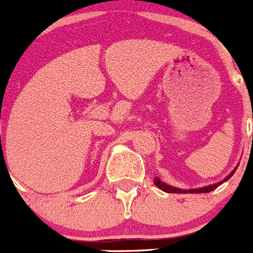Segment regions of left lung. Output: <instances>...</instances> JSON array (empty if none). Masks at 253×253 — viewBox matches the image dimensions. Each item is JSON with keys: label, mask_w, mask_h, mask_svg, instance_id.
Segmentation results:
<instances>
[{"label": "left lung", "mask_w": 253, "mask_h": 253, "mask_svg": "<svg viewBox=\"0 0 253 253\" xmlns=\"http://www.w3.org/2000/svg\"><path fill=\"white\" fill-rule=\"evenodd\" d=\"M252 139H253V135H252ZM237 170V168H235L234 170H233L232 172H230L229 175L226 176L224 180H221V182L219 183H215V184H211V185H206V187H202V188H196V189H189V191H187V189H179V188H175V187H171V185L166 184V183L161 182L159 178H156L155 180H153V183H155V185L156 187H159L160 189H163L164 192H166V193H209V192L213 191V189H216L217 187H219L220 184H223L224 182H226V180H229L230 176L234 174V171Z\"/></svg>", "instance_id": "obj_1"}]
</instances>
